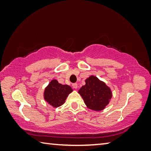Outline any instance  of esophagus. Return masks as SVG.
Segmentation results:
<instances>
[{"label": "esophagus", "mask_w": 151, "mask_h": 151, "mask_svg": "<svg viewBox=\"0 0 151 151\" xmlns=\"http://www.w3.org/2000/svg\"><path fill=\"white\" fill-rule=\"evenodd\" d=\"M72 86L74 88H77V87H78V85L76 83H73Z\"/></svg>", "instance_id": "1"}]
</instances>
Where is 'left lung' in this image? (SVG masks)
I'll return each instance as SVG.
<instances>
[{
	"label": "left lung",
	"instance_id": "left-lung-1",
	"mask_svg": "<svg viewBox=\"0 0 151 151\" xmlns=\"http://www.w3.org/2000/svg\"><path fill=\"white\" fill-rule=\"evenodd\" d=\"M85 83L78 91L85 104L93 111L103 110L112 97L111 89L94 76L86 78Z\"/></svg>",
	"mask_w": 151,
	"mask_h": 151
}]
</instances>
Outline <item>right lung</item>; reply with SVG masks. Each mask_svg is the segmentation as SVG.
Masks as SVG:
<instances>
[{
    "label": "right lung",
    "mask_w": 151,
    "mask_h": 151,
    "mask_svg": "<svg viewBox=\"0 0 151 151\" xmlns=\"http://www.w3.org/2000/svg\"><path fill=\"white\" fill-rule=\"evenodd\" d=\"M73 91L70 86L62 85L52 80L45 88V100L53 107H58L65 103L66 97Z\"/></svg>",
    "instance_id": "add662e5"
}]
</instances>
